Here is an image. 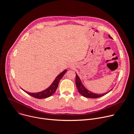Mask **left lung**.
Returning a JSON list of instances; mask_svg holds the SVG:
<instances>
[{"label": "left lung", "instance_id": "8db88e82", "mask_svg": "<svg viewBox=\"0 0 134 134\" xmlns=\"http://www.w3.org/2000/svg\"><path fill=\"white\" fill-rule=\"evenodd\" d=\"M109 37L112 39V38L111 37V36L108 35ZM75 83H76V87L77 88L78 91L83 96L87 97V98H99V97H101L105 94H106L107 93H108L109 92H110L112 89L111 90H109V91L105 93H103V94H97V93H93L90 91H89L88 90H87L86 89V88H85L84 87V86L83 85L81 80H80V77H79V76L77 75V74L76 73V79H75Z\"/></svg>", "mask_w": 134, "mask_h": 134}]
</instances>
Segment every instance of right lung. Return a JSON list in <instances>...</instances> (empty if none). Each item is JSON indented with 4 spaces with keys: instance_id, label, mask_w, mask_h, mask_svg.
Listing matches in <instances>:
<instances>
[{
    "instance_id": "1",
    "label": "right lung",
    "mask_w": 134,
    "mask_h": 134,
    "mask_svg": "<svg viewBox=\"0 0 134 134\" xmlns=\"http://www.w3.org/2000/svg\"><path fill=\"white\" fill-rule=\"evenodd\" d=\"M67 71V69L64 70L63 72H61L60 74H59L56 78L55 79L54 81L53 82V83L51 84V86L47 88L46 89L39 92L37 93H31L27 91H26L25 90H22L26 92L27 94L30 95L31 96L34 97V98H37V99H43V98H46L47 97H49L51 96H52L53 94H54L58 87V84L59 83L60 80L62 79L63 76L65 75Z\"/></svg>"
}]
</instances>
